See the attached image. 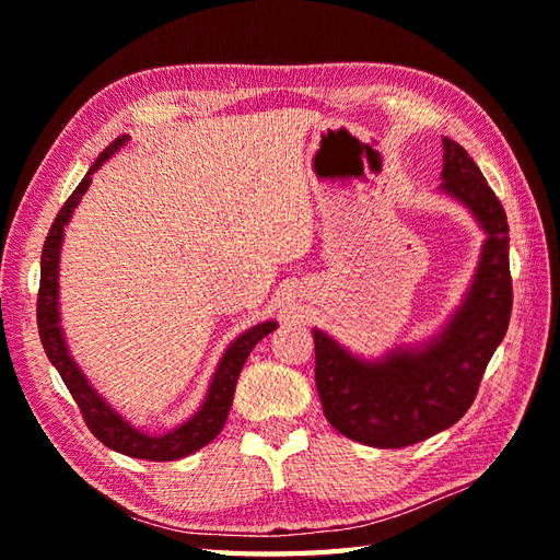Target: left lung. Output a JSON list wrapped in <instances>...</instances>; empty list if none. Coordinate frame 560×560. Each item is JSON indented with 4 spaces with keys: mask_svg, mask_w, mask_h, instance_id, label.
Listing matches in <instances>:
<instances>
[{
    "mask_svg": "<svg viewBox=\"0 0 560 560\" xmlns=\"http://www.w3.org/2000/svg\"><path fill=\"white\" fill-rule=\"evenodd\" d=\"M440 195L455 199L486 233L474 279L433 337L363 359L313 329L315 385L327 421L355 443L397 450L457 423L477 397L513 311L503 205L457 141L443 139Z\"/></svg>",
    "mask_w": 560,
    "mask_h": 560,
    "instance_id": "obj_1",
    "label": "left lung"
}]
</instances>
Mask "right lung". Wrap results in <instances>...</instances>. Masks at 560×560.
<instances>
[{
	"mask_svg": "<svg viewBox=\"0 0 560 560\" xmlns=\"http://www.w3.org/2000/svg\"><path fill=\"white\" fill-rule=\"evenodd\" d=\"M127 141L129 135H122L101 153L96 163L89 168V173L83 175V180L77 185L74 192L65 201V207L59 209L52 229L45 237L40 257L38 331L47 359L57 368V373L62 375L69 395L79 404L83 421L91 428V433L96 435L105 447L137 459L173 462L192 455V452L209 445L211 440L221 433L225 419H229L237 377H241L249 351H253L255 343L265 339L269 331L277 329L279 323L277 319H267V323H257L255 327L245 329L241 337H235L219 359V365L211 375L209 389L205 399H201L199 409L189 416L187 421L165 433L141 431L139 425L127 421L125 416L91 385V380L81 371L74 355H71L65 329L59 325L62 323V313H59V255H62L65 229L69 225L71 217H74V209L79 207L81 197L86 195V189L91 187V175L96 173L105 161L113 159Z\"/></svg>",
	"mask_w": 560,
	"mask_h": 560,
	"instance_id": "add662e5",
	"label": "right lung"
}]
</instances>
